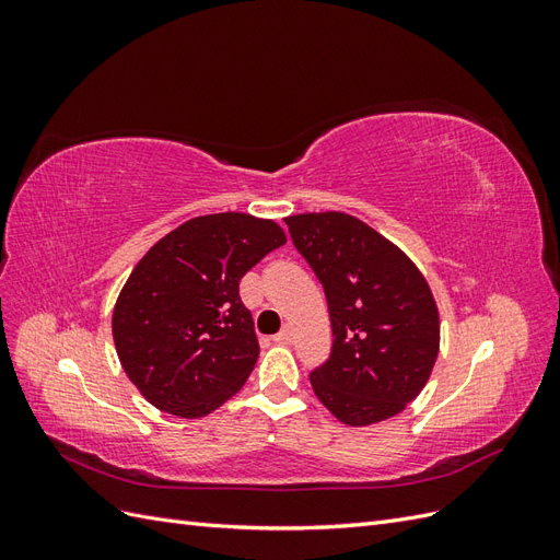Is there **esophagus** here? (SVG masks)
<instances>
[{
    "label": "esophagus",
    "instance_id": "esophagus-1",
    "mask_svg": "<svg viewBox=\"0 0 560 560\" xmlns=\"http://www.w3.org/2000/svg\"><path fill=\"white\" fill-rule=\"evenodd\" d=\"M276 343H292V329L290 327H282L276 336H273Z\"/></svg>",
    "mask_w": 560,
    "mask_h": 560
}]
</instances>
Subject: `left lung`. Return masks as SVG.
<instances>
[{
  "mask_svg": "<svg viewBox=\"0 0 560 560\" xmlns=\"http://www.w3.org/2000/svg\"><path fill=\"white\" fill-rule=\"evenodd\" d=\"M325 287L334 343L311 371L317 399L346 425L393 418L425 387L439 352L430 287L406 254L343 212L284 219Z\"/></svg>",
  "mask_w": 560,
  "mask_h": 560,
  "instance_id": "obj_1",
  "label": "left lung"
}]
</instances>
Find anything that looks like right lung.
I'll return each mask as SVG.
<instances>
[{
    "label": "right lung",
    "mask_w": 560,
    "mask_h": 560,
    "mask_svg": "<svg viewBox=\"0 0 560 560\" xmlns=\"http://www.w3.org/2000/svg\"><path fill=\"white\" fill-rule=\"evenodd\" d=\"M284 231L243 212L196 217L151 247L118 294L112 334L128 378L161 411L200 418L257 364L241 278Z\"/></svg>",
    "instance_id": "obj_1"
}]
</instances>
